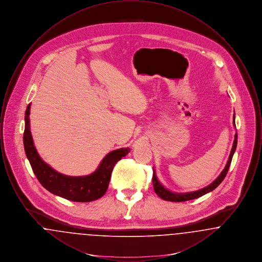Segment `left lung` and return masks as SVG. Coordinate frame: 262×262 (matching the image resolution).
I'll return each mask as SVG.
<instances>
[{
	"instance_id": "left-lung-1",
	"label": "left lung",
	"mask_w": 262,
	"mask_h": 262,
	"mask_svg": "<svg viewBox=\"0 0 262 262\" xmlns=\"http://www.w3.org/2000/svg\"><path fill=\"white\" fill-rule=\"evenodd\" d=\"M233 125L236 127V124H235V114L233 116ZM237 134H235V139L233 142V146H232V150L231 153L229 155V159L227 161V164L225 166L224 170L221 172V174H219L210 185H208L207 187L200 188L199 190H194V191H189V192H174L171 191L170 189H168L167 187H164L162 184L160 183V181L157 178L156 174V171L155 168H153V176H152V183H153V187H154V190L156 192V194L161 198L162 200H168V201H174V202H181V201H187V200H195L199 199L200 196L208 193L212 191L213 189H215L216 187H218L225 179L226 174L228 173V170L230 168V165L232 162V158L233 155L236 151L237 148Z\"/></svg>"
}]
</instances>
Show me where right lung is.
I'll return each instance as SVG.
<instances>
[{
	"instance_id": "add662e5",
	"label": "right lung",
	"mask_w": 262,
	"mask_h": 262,
	"mask_svg": "<svg viewBox=\"0 0 262 262\" xmlns=\"http://www.w3.org/2000/svg\"><path fill=\"white\" fill-rule=\"evenodd\" d=\"M30 105L25 111L24 145L26 157L40 184L51 193L75 202H89L103 196L109 186L114 166L127 155L130 149L125 147L109 152L97 169L86 176L73 177L59 173L40 157L35 148L30 132Z\"/></svg>"
}]
</instances>
